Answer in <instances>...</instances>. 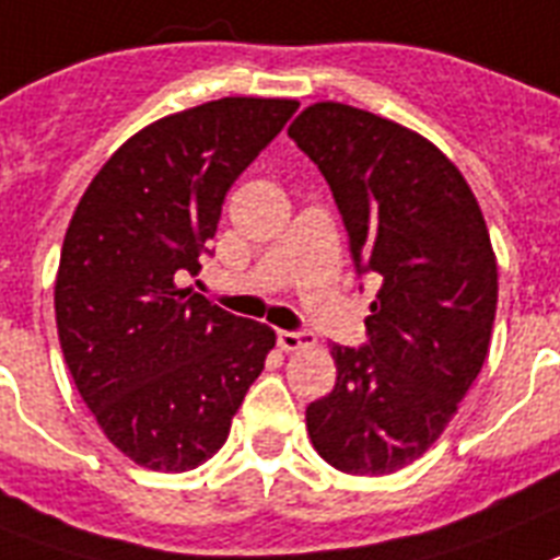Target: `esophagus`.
Wrapping results in <instances>:
<instances>
[{
  "mask_svg": "<svg viewBox=\"0 0 560 560\" xmlns=\"http://www.w3.org/2000/svg\"><path fill=\"white\" fill-rule=\"evenodd\" d=\"M277 346L283 352H300V349L314 346V335L312 331H277Z\"/></svg>",
  "mask_w": 560,
  "mask_h": 560,
  "instance_id": "esophagus-1",
  "label": "esophagus"
}]
</instances>
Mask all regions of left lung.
<instances>
[{"label":"left lung","instance_id":"1","mask_svg":"<svg viewBox=\"0 0 560 560\" xmlns=\"http://www.w3.org/2000/svg\"><path fill=\"white\" fill-rule=\"evenodd\" d=\"M289 137L329 183L358 271L381 280L369 346H331L337 383L308 404V438L346 475L397 472L443 435L489 354L487 223L457 165L412 128L314 103Z\"/></svg>","mask_w":560,"mask_h":560}]
</instances>
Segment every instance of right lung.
I'll return each mask as SVG.
<instances>
[{
	"mask_svg": "<svg viewBox=\"0 0 560 560\" xmlns=\"http://www.w3.org/2000/svg\"><path fill=\"white\" fill-rule=\"evenodd\" d=\"M298 100L223 96L156 119L110 154L65 231L54 308L65 363L114 446L154 472L229 438L275 329L179 280L200 271L234 179Z\"/></svg>",
	"mask_w": 560,
	"mask_h": 560,
	"instance_id": "right-lung-1",
	"label": "right lung"
}]
</instances>
